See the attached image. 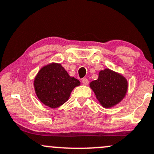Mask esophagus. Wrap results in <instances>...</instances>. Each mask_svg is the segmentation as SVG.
Wrapping results in <instances>:
<instances>
[{
    "instance_id": "34e87169",
    "label": "esophagus",
    "mask_w": 154,
    "mask_h": 154,
    "mask_svg": "<svg viewBox=\"0 0 154 154\" xmlns=\"http://www.w3.org/2000/svg\"><path fill=\"white\" fill-rule=\"evenodd\" d=\"M82 84H83V85H88V82H89V81H88V79L83 78V79H82Z\"/></svg>"
}]
</instances>
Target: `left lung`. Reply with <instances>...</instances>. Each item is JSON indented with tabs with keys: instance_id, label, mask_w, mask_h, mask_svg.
Here are the masks:
<instances>
[{
	"instance_id": "obj_1",
	"label": "left lung",
	"mask_w": 154,
	"mask_h": 154,
	"mask_svg": "<svg viewBox=\"0 0 154 154\" xmlns=\"http://www.w3.org/2000/svg\"><path fill=\"white\" fill-rule=\"evenodd\" d=\"M100 104L104 108H111L119 103L128 89V82L121 74L108 69L100 71L99 77L90 83Z\"/></svg>"
}]
</instances>
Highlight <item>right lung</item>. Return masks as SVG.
I'll use <instances>...</instances> for the list:
<instances>
[{
    "mask_svg": "<svg viewBox=\"0 0 154 154\" xmlns=\"http://www.w3.org/2000/svg\"><path fill=\"white\" fill-rule=\"evenodd\" d=\"M80 85L77 79L70 77L58 63L48 64L42 68L34 82L39 100L51 108L62 106L69 100L72 90Z\"/></svg>",
    "mask_w": 154,
    "mask_h": 154,
    "instance_id": "obj_1",
    "label": "right lung"
}]
</instances>
